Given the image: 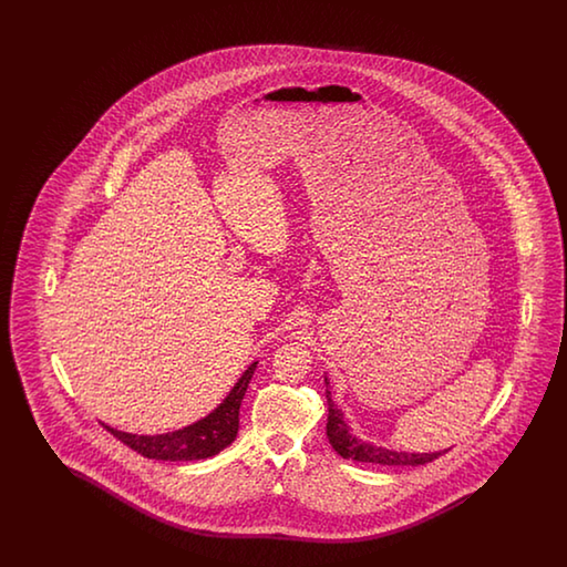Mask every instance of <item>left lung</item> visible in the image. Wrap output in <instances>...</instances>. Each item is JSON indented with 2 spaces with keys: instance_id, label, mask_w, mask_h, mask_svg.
Instances as JSON below:
<instances>
[{
  "instance_id": "left-lung-1",
  "label": "left lung",
  "mask_w": 567,
  "mask_h": 567,
  "mask_svg": "<svg viewBox=\"0 0 567 567\" xmlns=\"http://www.w3.org/2000/svg\"><path fill=\"white\" fill-rule=\"evenodd\" d=\"M326 399H328V423H326V435L328 442L337 450L342 458L357 460V462H371V464H381V466H422L427 462H434L440 458L444 452H434V454H410V452H395L386 447L373 446L361 442L359 437L350 434L349 425L342 420V413L337 410L334 401L330 398L328 391V379H326Z\"/></svg>"
}]
</instances>
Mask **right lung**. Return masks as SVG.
<instances>
[{
	"label": "right lung",
	"mask_w": 567,
	"mask_h": 567,
	"mask_svg": "<svg viewBox=\"0 0 567 567\" xmlns=\"http://www.w3.org/2000/svg\"><path fill=\"white\" fill-rule=\"evenodd\" d=\"M257 362H254L239 383L233 386L229 398L225 399L217 410L205 420L193 423L184 430L172 434L137 435L120 432L115 427H103L121 440L125 446L132 447L145 458L169 460V462H190V460L210 458L218 454L223 447L229 446L239 432V408H241L245 391L251 383Z\"/></svg>",
	"instance_id": "right-lung-1"
}]
</instances>
